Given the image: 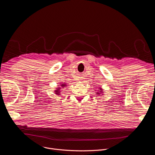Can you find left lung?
Listing matches in <instances>:
<instances>
[{
  "label": "left lung",
  "instance_id": "obj_1",
  "mask_svg": "<svg viewBox=\"0 0 155 155\" xmlns=\"http://www.w3.org/2000/svg\"><path fill=\"white\" fill-rule=\"evenodd\" d=\"M99 90H99V91H97V93H96V94H99L98 96H100V94H103V93H104V92H103V90L102 89V87H99Z\"/></svg>",
  "mask_w": 155,
  "mask_h": 155
}]
</instances>
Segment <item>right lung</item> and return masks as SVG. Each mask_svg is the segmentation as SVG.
Masks as SVG:
<instances>
[{
    "label": "right lung",
    "mask_w": 155,
    "mask_h": 155,
    "mask_svg": "<svg viewBox=\"0 0 155 155\" xmlns=\"http://www.w3.org/2000/svg\"><path fill=\"white\" fill-rule=\"evenodd\" d=\"M61 87H58V88H56V90H54V94H56V95H61V88H63V87H65V86H66L67 85H66L65 83H62L61 85Z\"/></svg>",
    "instance_id": "add662e5"
}]
</instances>
